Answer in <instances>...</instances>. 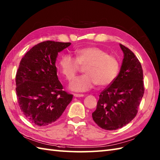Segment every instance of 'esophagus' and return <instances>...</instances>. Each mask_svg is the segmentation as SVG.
Listing matches in <instances>:
<instances>
[{
	"label": "esophagus",
	"mask_w": 160,
	"mask_h": 160,
	"mask_svg": "<svg viewBox=\"0 0 160 160\" xmlns=\"http://www.w3.org/2000/svg\"><path fill=\"white\" fill-rule=\"evenodd\" d=\"M74 96L76 98H81V97H83L84 95L83 94H76V93H74Z\"/></svg>",
	"instance_id": "obj_1"
}]
</instances>
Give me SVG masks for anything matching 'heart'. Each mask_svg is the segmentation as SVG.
Listing matches in <instances>:
<instances>
[{"mask_svg":"<svg viewBox=\"0 0 160 160\" xmlns=\"http://www.w3.org/2000/svg\"><path fill=\"white\" fill-rule=\"evenodd\" d=\"M76 58L64 54L58 62L60 71L68 80H71L81 65L85 66V74L75 77L69 85L73 91L85 92L98 84L103 87L115 80L120 70L118 60L107 51L98 47H87L75 52Z\"/></svg>","mask_w":160,"mask_h":160,"instance_id":"heart-1","label":"heart"}]
</instances>
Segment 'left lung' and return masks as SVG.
<instances>
[{"label":"left lung","instance_id":"8db88e82","mask_svg":"<svg viewBox=\"0 0 160 160\" xmlns=\"http://www.w3.org/2000/svg\"><path fill=\"white\" fill-rule=\"evenodd\" d=\"M124 58L120 72L111 85L99 95L92 119L106 130L122 128L137 116L144 93L141 62L130 49L120 44Z\"/></svg>","mask_w":160,"mask_h":160}]
</instances>
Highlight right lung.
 Segmentation results:
<instances>
[{"mask_svg":"<svg viewBox=\"0 0 160 160\" xmlns=\"http://www.w3.org/2000/svg\"><path fill=\"white\" fill-rule=\"evenodd\" d=\"M70 42L45 41L35 45L22 58L16 74L18 102L26 118L38 126L56 121L73 95L62 90L57 76L58 53Z\"/></svg>","mask_w":160,"mask_h":160,"instance_id":"add662e5","label":"right lung"}]
</instances>
